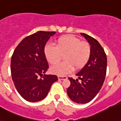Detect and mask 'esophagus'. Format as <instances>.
I'll list each match as a JSON object with an SVG mask.
<instances>
[{
  "instance_id": "1",
  "label": "esophagus",
  "mask_w": 121,
  "mask_h": 121,
  "mask_svg": "<svg viewBox=\"0 0 121 121\" xmlns=\"http://www.w3.org/2000/svg\"><path fill=\"white\" fill-rule=\"evenodd\" d=\"M58 78L59 80H63V79H66L67 78V76H58Z\"/></svg>"
}]
</instances>
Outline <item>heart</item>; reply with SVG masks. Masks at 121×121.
<instances>
[{
  "label": "heart",
  "mask_w": 121,
  "mask_h": 121,
  "mask_svg": "<svg viewBox=\"0 0 121 121\" xmlns=\"http://www.w3.org/2000/svg\"><path fill=\"white\" fill-rule=\"evenodd\" d=\"M43 53L47 61L51 65L59 62L63 55L65 61L58 63L51 69L53 74L64 76L72 72L74 67L82 69L88 63L91 55L90 44L72 35L59 38L56 45L47 43L43 48Z\"/></svg>",
  "instance_id": "heart-1"
}]
</instances>
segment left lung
<instances>
[{
	"mask_svg": "<svg viewBox=\"0 0 121 121\" xmlns=\"http://www.w3.org/2000/svg\"><path fill=\"white\" fill-rule=\"evenodd\" d=\"M91 47V55L88 63L76 74L78 79L69 78L70 85L67 92L72 101L85 104L91 101L99 93L106 74L107 58L104 49L97 40L90 36L81 33ZM81 81L79 82L78 79Z\"/></svg>",
	"mask_w": 121,
	"mask_h": 121,
	"instance_id": "obj_1",
	"label": "left lung"
}]
</instances>
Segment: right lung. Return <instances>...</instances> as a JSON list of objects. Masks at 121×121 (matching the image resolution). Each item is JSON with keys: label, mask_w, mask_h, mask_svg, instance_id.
Listing matches in <instances>:
<instances>
[{"label": "right lung", "mask_w": 121, "mask_h": 121, "mask_svg": "<svg viewBox=\"0 0 121 121\" xmlns=\"http://www.w3.org/2000/svg\"><path fill=\"white\" fill-rule=\"evenodd\" d=\"M55 33L40 31L32 34L24 38L13 52L11 60L12 79L18 92L27 101L44 99L58 80L55 75L45 74L49 65L43 53L46 43Z\"/></svg>", "instance_id": "1"}]
</instances>
